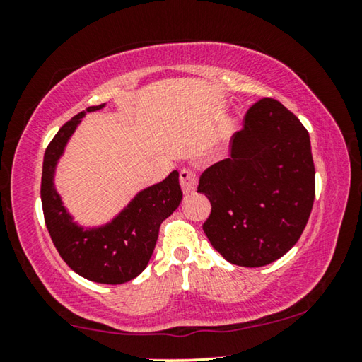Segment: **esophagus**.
I'll list each match as a JSON object with an SVG mask.
<instances>
[{"label": "esophagus", "instance_id": "1", "mask_svg": "<svg viewBox=\"0 0 362 362\" xmlns=\"http://www.w3.org/2000/svg\"><path fill=\"white\" fill-rule=\"evenodd\" d=\"M196 183H198V179H196V174L189 169H182L180 170V187L182 192L185 194L193 193L196 189Z\"/></svg>", "mask_w": 362, "mask_h": 362}]
</instances>
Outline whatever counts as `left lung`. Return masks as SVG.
Segmentation results:
<instances>
[{
	"instance_id": "left-lung-1",
	"label": "left lung",
	"mask_w": 362,
	"mask_h": 362,
	"mask_svg": "<svg viewBox=\"0 0 362 362\" xmlns=\"http://www.w3.org/2000/svg\"><path fill=\"white\" fill-rule=\"evenodd\" d=\"M198 193L212 206L203 230L225 260L254 268L281 259L315 201L308 131L281 102L259 100L231 139V156L204 170Z\"/></svg>"
}]
</instances>
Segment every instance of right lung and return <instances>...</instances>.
<instances>
[{
    "label": "right lung",
    "mask_w": 362,
    "mask_h": 362,
    "mask_svg": "<svg viewBox=\"0 0 362 362\" xmlns=\"http://www.w3.org/2000/svg\"><path fill=\"white\" fill-rule=\"evenodd\" d=\"M105 103L86 108L65 122L47 145L42 161L41 203L49 235L59 254L73 272L100 284H122L137 278L148 265L156 246L159 226L179 207L182 189L179 173L146 187L110 222L83 226L75 222L54 185L59 159L86 113Z\"/></svg>",
    "instance_id": "add662e5"
}]
</instances>
